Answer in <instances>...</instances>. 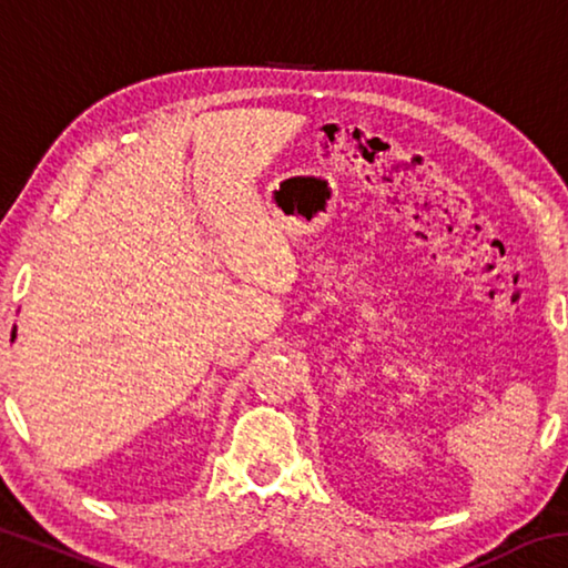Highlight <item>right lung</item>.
Returning <instances> with one entry per match:
<instances>
[{"instance_id": "obj_1", "label": "right lung", "mask_w": 568, "mask_h": 568, "mask_svg": "<svg viewBox=\"0 0 568 568\" xmlns=\"http://www.w3.org/2000/svg\"><path fill=\"white\" fill-rule=\"evenodd\" d=\"M12 341H14V335H12Z\"/></svg>"}]
</instances>
